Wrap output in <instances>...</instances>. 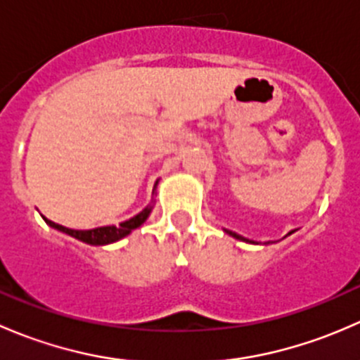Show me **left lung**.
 Segmentation results:
<instances>
[{"label": "left lung", "instance_id": "8db88e82", "mask_svg": "<svg viewBox=\"0 0 360 360\" xmlns=\"http://www.w3.org/2000/svg\"><path fill=\"white\" fill-rule=\"evenodd\" d=\"M228 233H230V235H233V237H235V238H238V240H244V242H250V240H248V238H244V237H238V235H237V233H233V231H228Z\"/></svg>", "mask_w": 360, "mask_h": 360}]
</instances>
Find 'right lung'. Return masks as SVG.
<instances>
[{"label": "right lung", "mask_w": 360, "mask_h": 360, "mask_svg": "<svg viewBox=\"0 0 360 360\" xmlns=\"http://www.w3.org/2000/svg\"><path fill=\"white\" fill-rule=\"evenodd\" d=\"M150 212H151V205H148V207H144L139 214H136L134 217H130L129 221H123V223H120V226H101V228H94V230H71V228H66V226H63V224L53 223V221L46 219V217H45V221H46V224H50V226L56 228V230L64 231V233L71 235V237L78 238V240L85 242V244L106 245V244H111V242L120 240V238L127 237L130 231L136 230L137 226H141V224L148 219Z\"/></svg>", "instance_id": "add662e5"}]
</instances>
